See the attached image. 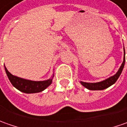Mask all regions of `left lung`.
<instances>
[{
  "label": "left lung",
  "mask_w": 127,
  "mask_h": 127,
  "mask_svg": "<svg viewBox=\"0 0 127 127\" xmlns=\"http://www.w3.org/2000/svg\"><path fill=\"white\" fill-rule=\"evenodd\" d=\"M124 51H125V57H124V60H123V63L120 66V67L119 69V70L116 73L115 75L112 76V77H109L108 79L103 80L100 82H97V83H87V82H84V81H80L81 85H83L86 89L89 90H103L107 89L108 87H110V86L114 84L115 83L117 80L118 79L119 77L120 76L121 73L123 70V68L125 66V48H124Z\"/></svg>",
  "instance_id": "left-lung-1"
}]
</instances>
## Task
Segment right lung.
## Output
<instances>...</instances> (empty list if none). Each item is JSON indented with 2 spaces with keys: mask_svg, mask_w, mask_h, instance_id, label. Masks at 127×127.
Instances as JSON below:
<instances>
[{
  "mask_svg": "<svg viewBox=\"0 0 127 127\" xmlns=\"http://www.w3.org/2000/svg\"><path fill=\"white\" fill-rule=\"evenodd\" d=\"M5 69L7 76L12 86L15 87L17 89L25 94H34V93L41 92L52 84L53 78L54 77L53 74L51 79L45 81H32L12 75L11 73L8 72L5 66Z\"/></svg>",
  "mask_w": 127,
  "mask_h": 127,
  "instance_id": "right-lung-1",
  "label": "right lung"
}]
</instances>
